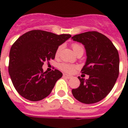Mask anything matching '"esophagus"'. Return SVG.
Returning a JSON list of instances; mask_svg holds the SVG:
<instances>
[{
    "label": "esophagus",
    "mask_w": 128,
    "mask_h": 128,
    "mask_svg": "<svg viewBox=\"0 0 128 128\" xmlns=\"http://www.w3.org/2000/svg\"><path fill=\"white\" fill-rule=\"evenodd\" d=\"M63 77L66 78V79H70V78H72V76H71L70 75H68V74H63Z\"/></svg>",
    "instance_id": "34e87169"
}]
</instances>
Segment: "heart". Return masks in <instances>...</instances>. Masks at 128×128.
Returning a JSON list of instances; mask_svg holds the SVG:
<instances>
[{"label": "heart", "instance_id": "b5f03b06", "mask_svg": "<svg viewBox=\"0 0 128 128\" xmlns=\"http://www.w3.org/2000/svg\"><path fill=\"white\" fill-rule=\"evenodd\" d=\"M72 47L76 54L77 52H78L80 50H84L82 46L80 45V44H73L72 45ZM61 48H62V46H60V47L57 48V50H56V56H58V54H60ZM59 68H60L62 70L64 71V72H68V73H72V72L74 70V69H75V66H74L65 63H61V64H60V65H59Z\"/></svg>", "mask_w": 128, "mask_h": 128}]
</instances>
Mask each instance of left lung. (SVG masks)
<instances>
[{
	"label": "left lung",
	"instance_id": "1",
	"mask_svg": "<svg viewBox=\"0 0 128 128\" xmlns=\"http://www.w3.org/2000/svg\"><path fill=\"white\" fill-rule=\"evenodd\" d=\"M72 39L84 46L86 60L81 73L89 75L88 80L78 77L80 85L72 89V95L82 103L99 102L110 92L118 78V51L110 40L96 31L76 34Z\"/></svg>",
	"mask_w": 128,
	"mask_h": 128
}]
</instances>
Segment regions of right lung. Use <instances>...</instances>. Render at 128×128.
Returning <instances> with one entry per match:
<instances>
[{
	"instance_id": "1",
	"label": "right lung",
	"mask_w": 128,
	"mask_h": 128,
	"mask_svg": "<svg viewBox=\"0 0 128 128\" xmlns=\"http://www.w3.org/2000/svg\"><path fill=\"white\" fill-rule=\"evenodd\" d=\"M70 37V34L32 30L18 38L10 49L8 70L20 96L38 101L50 94L63 74L56 69L44 72V62L54 60L59 46Z\"/></svg>"
}]
</instances>
